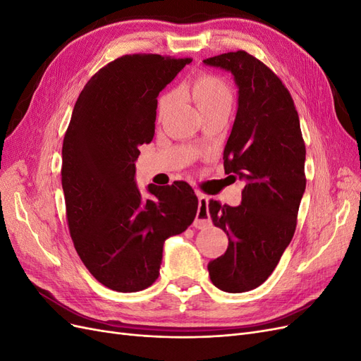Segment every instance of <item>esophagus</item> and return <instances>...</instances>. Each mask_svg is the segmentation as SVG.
Instances as JSON below:
<instances>
[{
	"mask_svg": "<svg viewBox=\"0 0 361 361\" xmlns=\"http://www.w3.org/2000/svg\"><path fill=\"white\" fill-rule=\"evenodd\" d=\"M199 197V209H197V215H195L194 220V227L202 228L211 224V214L209 209H207V203H209V199L206 197L203 194H197Z\"/></svg>",
	"mask_w": 361,
	"mask_h": 361,
	"instance_id": "obj_1",
	"label": "esophagus"
}]
</instances>
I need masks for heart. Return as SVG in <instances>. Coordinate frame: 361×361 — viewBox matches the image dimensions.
Segmentation results:
<instances>
[{"instance_id": "heart-1", "label": "heart", "mask_w": 361, "mask_h": 361, "mask_svg": "<svg viewBox=\"0 0 361 361\" xmlns=\"http://www.w3.org/2000/svg\"><path fill=\"white\" fill-rule=\"evenodd\" d=\"M180 94H187L199 106L202 114L214 111H231L233 104V92L221 76L214 73H200L188 84L179 89ZM173 96L164 94L158 102V113L162 116L169 110Z\"/></svg>"}]
</instances>
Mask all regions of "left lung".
<instances>
[{
  "mask_svg": "<svg viewBox=\"0 0 361 361\" xmlns=\"http://www.w3.org/2000/svg\"><path fill=\"white\" fill-rule=\"evenodd\" d=\"M231 72L238 111L224 147V171L245 185L239 206L209 202L212 223L228 236L226 253L209 262L211 281L224 292L260 286L276 269L297 227L305 190V145L289 90L245 51L203 60Z\"/></svg>",
  "mask_w": 361,
  "mask_h": 361,
  "instance_id": "8db88e82",
  "label": "left lung"
}]
</instances>
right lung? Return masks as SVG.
<instances>
[{"label": "right lung", "mask_w": 361, "mask_h": 361, "mask_svg": "<svg viewBox=\"0 0 361 361\" xmlns=\"http://www.w3.org/2000/svg\"><path fill=\"white\" fill-rule=\"evenodd\" d=\"M191 59L130 54L96 72L80 93L63 140L61 185L76 253L117 292H138L159 276L166 239L187 231L199 200L187 182L135 183L138 147L155 134L157 97Z\"/></svg>", "instance_id": "right-lung-1"}]
</instances>
